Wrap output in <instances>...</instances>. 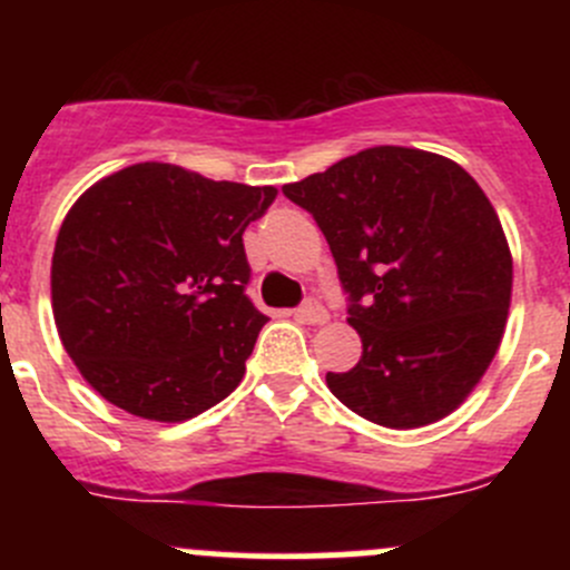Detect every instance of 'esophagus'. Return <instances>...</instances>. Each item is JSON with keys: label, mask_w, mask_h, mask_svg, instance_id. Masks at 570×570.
<instances>
[{"label": "esophagus", "mask_w": 570, "mask_h": 570, "mask_svg": "<svg viewBox=\"0 0 570 570\" xmlns=\"http://www.w3.org/2000/svg\"><path fill=\"white\" fill-rule=\"evenodd\" d=\"M297 317H301L303 322H308V325H325L327 312H325V306H320L317 301H306L301 308H297Z\"/></svg>", "instance_id": "1"}]
</instances>
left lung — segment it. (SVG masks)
I'll list each match as a JSON object with an SVG mask.
<instances>
[{"instance_id":"left-lung-1","label":"left lung","mask_w":570,"mask_h":570,"mask_svg":"<svg viewBox=\"0 0 570 570\" xmlns=\"http://www.w3.org/2000/svg\"><path fill=\"white\" fill-rule=\"evenodd\" d=\"M284 195L325 234L364 347L353 370L325 375L333 396L392 430L455 411L497 355L513 292L480 184L439 154L377 146Z\"/></svg>"}]
</instances>
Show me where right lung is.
<instances>
[{"label":"right lung","mask_w":570,"mask_h":570,"mask_svg":"<svg viewBox=\"0 0 570 570\" xmlns=\"http://www.w3.org/2000/svg\"><path fill=\"white\" fill-rule=\"evenodd\" d=\"M278 189L168 163L101 178L62 220L51 308L62 347L107 402L184 422L226 400L267 322L245 295L243 234Z\"/></svg>","instance_id":"obj_1"}]
</instances>
